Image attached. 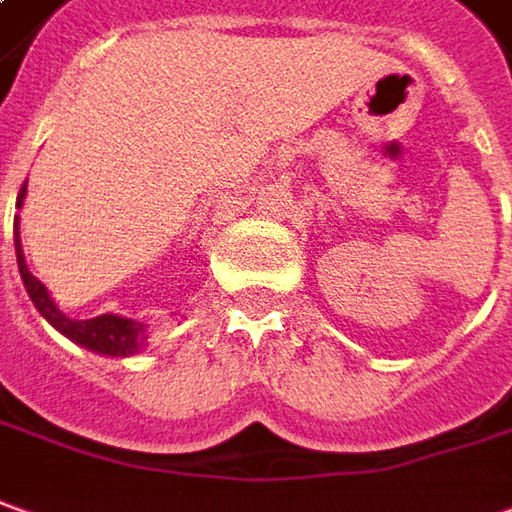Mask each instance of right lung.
I'll list each match as a JSON object with an SVG mask.
<instances>
[{
    "label": "right lung",
    "mask_w": 512,
    "mask_h": 512,
    "mask_svg": "<svg viewBox=\"0 0 512 512\" xmlns=\"http://www.w3.org/2000/svg\"><path fill=\"white\" fill-rule=\"evenodd\" d=\"M24 198H27V182L19 190L16 198V207L22 210ZM13 246H16V260H19V274H22V283L30 294V300L38 308V314L50 322L52 328L58 333H64L69 342L81 344L92 353L100 356H114V358H128L142 353L148 347V328L137 322V319H128V316L117 314H100L95 319H72L66 316L55 300L50 297L47 285L38 280L33 271L27 269V260L22 252V238H19V215L13 221Z\"/></svg>",
    "instance_id": "1"
}]
</instances>
